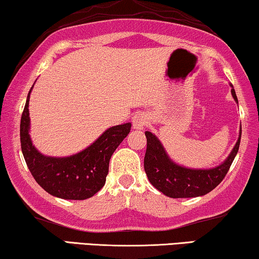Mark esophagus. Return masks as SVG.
Masks as SVG:
<instances>
[{
    "label": "esophagus",
    "instance_id": "obj_1",
    "mask_svg": "<svg viewBox=\"0 0 259 259\" xmlns=\"http://www.w3.org/2000/svg\"><path fill=\"white\" fill-rule=\"evenodd\" d=\"M147 125V116L144 113L134 115L132 119V126L134 130H144V127Z\"/></svg>",
    "mask_w": 259,
    "mask_h": 259
}]
</instances>
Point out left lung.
I'll return each instance as SVG.
<instances>
[{"label":"left lung","mask_w":259,"mask_h":259,"mask_svg":"<svg viewBox=\"0 0 259 259\" xmlns=\"http://www.w3.org/2000/svg\"><path fill=\"white\" fill-rule=\"evenodd\" d=\"M231 86V94L238 104L235 88ZM147 139L144 168L150 183L158 191L169 198H194L204 196L217 187L228 173L233 159L239 150L242 126L239 137L231 153L224 162L212 168H189L177 164L169 158L161 141L152 132H145Z\"/></svg>","instance_id":"1"}]
</instances>
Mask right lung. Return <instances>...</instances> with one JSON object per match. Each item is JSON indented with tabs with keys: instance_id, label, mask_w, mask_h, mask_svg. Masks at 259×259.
Listing matches in <instances>:
<instances>
[{
	"instance_id": "obj_1",
	"label": "right lung",
	"mask_w": 259,
	"mask_h": 259,
	"mask_svg": "<svg viewBox=\"0 0 259 259\" xmlns=\"http://www.w3.org/2000/svg\"><path fill=\"white\" fill-rule=\"evenodd\" d=\"M33 90V87H31ZM21 116V148L31 176L52 196L69 200H83L102 189L108 175L109 159L128 136L131 122L109 127L93 144L75 154L49 157L42 154L30 139L29 98Z\"/></svg>"
}]
</instances>
